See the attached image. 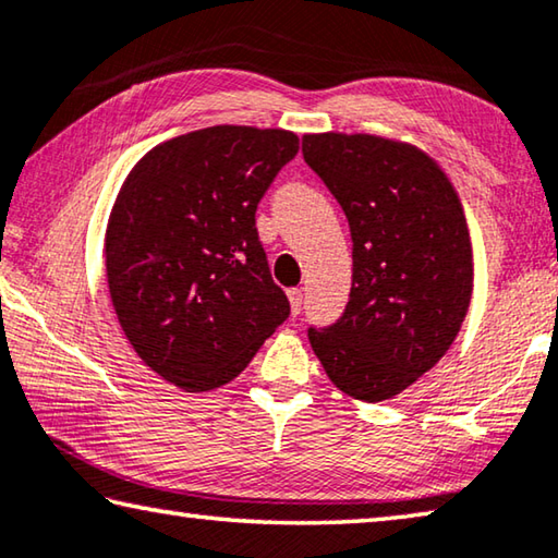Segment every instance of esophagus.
I'll return each mask as SVG.
<instances>
[{"instance_id":"34e87169","label":"esophagus","mask_w":558,"mask_h":558,"mask_svg":"<svg viewBox=\"0 0 558 558\" xmlns=\"http://www.w3.org/2000/svg\"><path fill=\"white\" fill-rule=\"evenodd\" d=\"M288 300H290V313L298 315L300 307H303V290L290 288V290H288Z\"/></svg>"}]
</instances>
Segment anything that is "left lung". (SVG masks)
<instances>
[{
	"label": "left lung",
	"instance_id": "left-lung-1",
	"mask_svg": "<svg viewBox=\"0 0 558 558\" xmlns=\"http://www.w3.org/2000/svg\"><path fill=\"white\" fill-rule=\"evenodd\" d=\"M305 163L344 210L352 290L342 317L307 330L330 383L392 400L452 348L474 288L459 193L422 148L373 134H305Z\"/></svg>",
	"mask_w": 558,
	"mask_h": 558
}]
</instances>
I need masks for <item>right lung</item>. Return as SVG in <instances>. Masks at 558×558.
Listing matches in <instances>:
<instances>
[{"label":"right lung","instance_id":"add662e5","mask_svg":"<svg viewBox=\"0 0 558 558\" xmlns=\"http://www.w3.org/2000/svg\"><path fill=\"white\" fill-rule=\"evenodd\" d=\"M295 154L293 131L223 123L154 146L123 181L106 280L131 348L166 383H231L290 315L255 208Z\"/></svg>","mask_w":558,"mask_h":558}]
</instances>
